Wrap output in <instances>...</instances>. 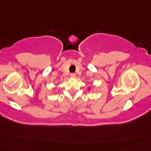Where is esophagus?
<instances>
[{
  "label": "esophagus",
  "mask_w": 151,
  "mask_h": 151,
  "mask_svg": "<svg viewBox=\"0 0 151 151\" xmlns=\"http://www.w3.org/2000/svg\"><path fill=\"white\" fill-rule=\"evenodd\" d=\"M70 77L71 78H75L76 77V74L75 73H71L70 74Z\"/></svg>",
  "instance_id": "obj_1"
}]
</instances>
